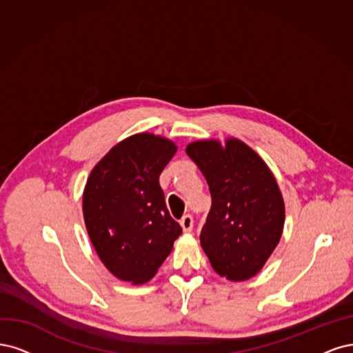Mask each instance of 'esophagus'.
<instances>
[{"label": "esophagus", "mask_w": 353, "mask_h": 353, "mask_svg": "<svg viewBox=\"0 0 353 353\" xmlns=\"http://www.w3.org/2000/svg\"><path fill=\"white\" fill-rule=\"evenodd\" d=\"M180 225H181V229H183V232H190L192 227H193V217H192V215L186 214L185 217L180 220Z\"/></svg>", "instance_id": "1"}]
</instances>
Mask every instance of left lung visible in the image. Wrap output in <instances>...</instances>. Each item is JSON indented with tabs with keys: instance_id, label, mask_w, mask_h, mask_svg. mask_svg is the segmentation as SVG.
<instances>
[{
	"instance_id": "left-lung-1",
	"label": "left lung",
	"mask_w": 353,
	"mask_h": 353,
	"mask_svg": "<svg viewBox=\"0 0 353 353\" xmlns=\"http://www.w3.org/2000/svg\"><path fill=\"white\" fill-rule=\"evenodd\" d=\"M186 154L211 192L201 246L214 271L232 281L254 277L279 245L284 202L277 181L254 150L237 139L198 141Z\"/></svg>"
}]
</instances>
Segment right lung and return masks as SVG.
Masks as SVG:
<instances>
[{"label":"right lung","mask_w":353,"mask_h":353,"mask_svg":"<svg viewBox=\"0 0 353 353\" xmlns=\"http://www.w3.org/2000/svg\"><path fill=\"white\" fill-rule=\"evenodd\" d=\"M176 151L172 141L138 133L111 148L89 174L86 230L99 259L123 281L151 280L181 234L158 180Z\"/></svg>","instance_id":"1"}]
</instances>
